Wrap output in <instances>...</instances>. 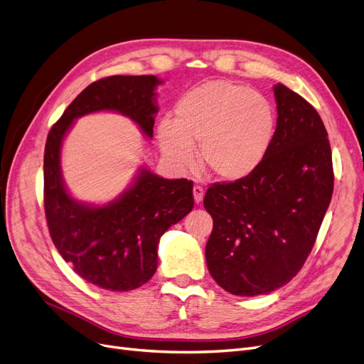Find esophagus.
Returning a JSON list of instances; mask_svg holds the SVG:
<instances>
[{
	"instance_id": "esophagus-1",
	"label": "esophagus",
	"mask_w": 364,
	"mask_h": 364,
	"mask_svg": "<svg viewBox=\"0 0 364 364\" xmlns=\"http://www.w3.org/2000/svg\"><path fill=\"white\" fill-rule=\"evenodd\" d=\"M193 196H194V202L196 203H200L203 200V196H205V190L199 185H194L193 188Z\"/></svg>"
}]
</instances>
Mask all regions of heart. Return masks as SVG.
I'll return each mask as SVG.
<instances>
[{
	"label": "heart",
	"instance_id": "1",
	"mask_svg": "<svg viewBox=\"0 0 364 364\" xmlns=\"http://www.w3.org/2000/svg\"><path fill=\"white\" fill-rule=\"evenodd\" d=\"M176 119L158 127L161 150L179 168L197 159L213 178L243 181L267 156L277 129V114L262 94L230 80H213L183 94L176 103Z\"/></svg>",
	"mask_w": 364,
	"mask_h": 364
}]
</instances>
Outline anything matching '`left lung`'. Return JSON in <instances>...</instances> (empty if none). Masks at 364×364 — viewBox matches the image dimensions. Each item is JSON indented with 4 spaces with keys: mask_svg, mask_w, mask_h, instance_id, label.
Here are the masks:
<instances>
[{
    "mask_svg": "<svg viewBox=\"0 0 364 364\" xmlns=\"http://www.w3.org/2000/svg\"><path fill=\"white\" fill-rule=\"evenodd\" d=\"M278 121L259 168L213 183L208 270L237 296L269 294L290 282L316 243L334 190L331 146L321 115L287 86L273 87Z\"/></svg>",
    "mask_w": 364,
    "mask_h": 364,
    "instance_id": "obj_1",
    "label": "left lung"
}]
</instances>
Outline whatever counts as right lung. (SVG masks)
<instances>
[{
  "instance_id": "1",
  "label": "right lung",
  "mask_w": 364,
  "mask_h": 364,
  "mask_svg": "<svg viewBox=\"0 0 364 364\" xmlns=\"http://www.w3.org/2000/svg\"><path fill=\"white\" fill-rule=\"evenodd\" d=\"M155 75H111L91 83L74 98L48 132L43 153V206L54 246L85 281L111 291L146 284L158 267L162 234L194 206L193 182L164 179L141 168L117 200L92 206L68 194L60 171V146L74 119L115 111L153 136L158 112Z\"/></svg>"
}]
</instances>
